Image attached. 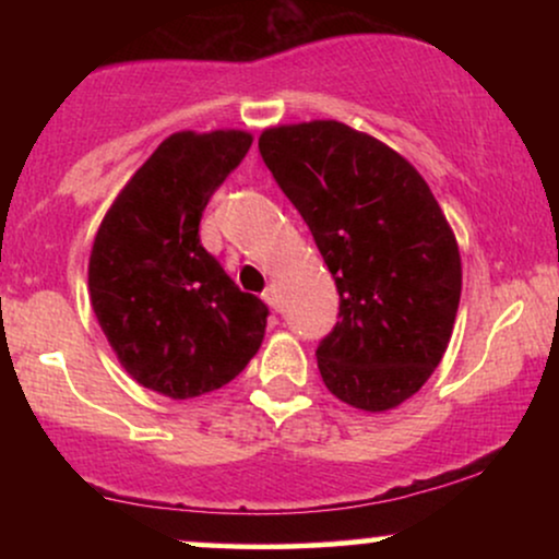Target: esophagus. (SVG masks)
Instances as JSON below:
<instances>
[{"instance_id":"obj_1","label":"esophagus","mask_w":559,"mask_h":559,"mask_svg":"<svg viewBox=\"0 0 559 559\" xmlns=\"http://www.w3.org/2000/svg\"><path fill=\"white\" fill-rule=\"evenodd\" d=\"M262 299L267 301V305L273 307V310H278L281 307V294H278V288H275V284H271L265 288V292H262Z\"/></svg>"}]
</instances>
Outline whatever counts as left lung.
<instances>
[{"instance_id": "1", "label": "left lung", "mask_w": 559, "mask_h": 559, "mask_svg": "<svg viewBox=\"0 0 559 559\" xmlns=\"http://www.w3.org/2000/svg\"><path fill=\"white\" fill-rule=\"evenodd\" d=\"M260 155L336 281L323 383L365 413L394 409L431 378L457 316L463 267L439 202L407 159L338 120L267 128Z\"/></svg>"}]
</instances>
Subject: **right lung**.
I'll list each match as a JSON object with an SVG mask.
<instances>
[{"label":"right lung","instance_id":"add662e5","mask_svg":"<svg viewBox=\"0 0 559 559\" xmlns=\"http://www.w3.org/2000/svg\"><path fill=\"white\" fill-rule=\"evenodd\" d=\"M249 146L247 131L173 133L94 236V316L128 376L170 400L226 386L265 336V301L241 292L199 241L210 197Z\"/></svg>","mask_w":559,"mask_h":559}]
</instances>
